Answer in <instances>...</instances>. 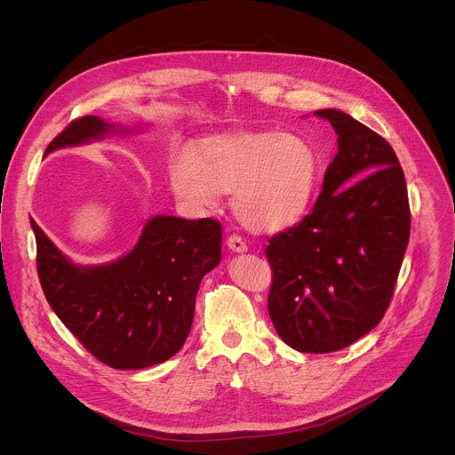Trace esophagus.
<instances>
[{
  "label": "esophagus",
  "instance_id": "esophagus-1",
  "mask_svg": "<svg viewBox=\"0 0 455 455\" xmlns=\"http://www.w3.org/2000/svg\"><path fill=\"white\" fill-rule=\"evenodd\" d=\"M227 247H228L232 252H245V251L249 249V247H247V243L242 240V237H240V235H235V234L228 235Z\"/></svg>",
  "mask_w": 455,
  "mask_h": 455
}]
</instances>
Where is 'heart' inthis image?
<instances>
[{"label": "heart", "instance_id": "heart-1", "mask_svg": "<svg viewBox=\"0 0 455 455\" xmlns=\"http://www.w3.org/2000/svg\"><path fill=\"white\" fill-rule=\"evenodd\" d=\"M321 180L317 149L299 134L237 131L204 138L170 156V184L186 206L213 208L234 194V212L249 230L276 234L299 225Z\"/></svg>", "mask_w": 455, "mask_h": 455}]
</instances>
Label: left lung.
Returning a JSON list of instances; mask_svg holds the SVG:
<instances>
[{
    "mask_svg": "<svg viewBox=\"0 0 455 455\" xmlns=\"http://www.w3.org/2000/svg\"><path fill=\"white\" fill-rule=\"evenodd\" d=\"M338 134L312 213L275 234L267 309L299 352L341 350L386 315L410 242L408 188L389 141L352 116L324 108Z\"/></svg>",
    "mask_w": 455,
    "mask_h": 455,
    "instance_id": "obj_1",
    "label": "left lung"
}]
</instances>
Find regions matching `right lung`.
Segmentation results:
<instances>
[{"label":"right lung","instance_id":"right-lung-1","mask_svg":"<svg viewBox=\"0 0 455 455\" xmlns=\"http://www.w3.org/2000/svg\"><path fill=\"white\" fill-rule=\"evenodd\" d=\"M119 131L74 119L45 155ZM124 131V129H122ZM44 295L83 347L112 369H146L175 355L194 323L199 283L221 261V223L156 215L134 249L105 266H77L31 220Z\"/></svg>","mask_w":455,"mask_h":455}]
</instances>
